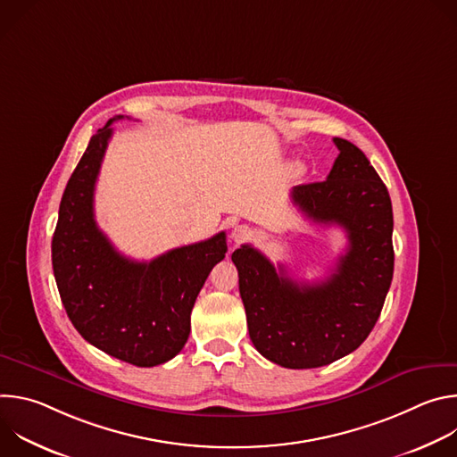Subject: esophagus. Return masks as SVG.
I'll use <instances>...</instances> for the list:
<instances>
[{"label":"esophagus","mask_w":457,"mask_h":457,"mask_svg":"<svg viewBox=\"0 0 457 457\" xmlns=\"http://www.w3.org/2000/svg\"><path fill=\"white\" fill-rule=\"evenodd\" d=\"M251 237H253V231H251V228H247V226H244V224H240V226H235V228L231 229V240H233L235 244H242V242H247Z\"/></svg>","instance_id":"obj_1"}]
</instances>
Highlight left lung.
I'll return each instance as SVG.
<instances>
[{
    "instance_id": "1",
    "label": "left lung",
    "mask_w": 457,
    "mask_h": 457,
    "mask_svg": "<svg viewBox=\"0 0 457 457\" xmlns=\"http://www.w3.org/2000/svg\"><path fill=\"white\" fill-rule=\"evenodd\" d=\"M340 150L328 179L291 191L316 224H338L349 247L320 284H300L249 244L233 251L249 338L286 369L329 365L356 351L376 325L395 273L393 204L365 154L335 137Z\"/></svg>"
}]
</instances>
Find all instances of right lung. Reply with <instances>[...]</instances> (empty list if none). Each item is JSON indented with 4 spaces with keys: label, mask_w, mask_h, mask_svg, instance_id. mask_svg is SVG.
Here are the masks:
<instances>
[{
    "label": "right lung",
    "mask_w": 457,
    "mask_h": 457,
    "mask_svg": "<svg viewBox=\"0 0 457 457\" xmlns=\"http://www.w3.org/2000/svg\"><path fill=\"white\" fill-rule=\"evenodd\" d=\"M115 119L122 115L97 129L64 187L52 268L64 311L88 344L126 363L155 367L187 342L195 300L228 244L220 231L150 262H136L112 245L94 217V189Z\"/></svg>",
    "instance_id": "1"
}]
</instances>
